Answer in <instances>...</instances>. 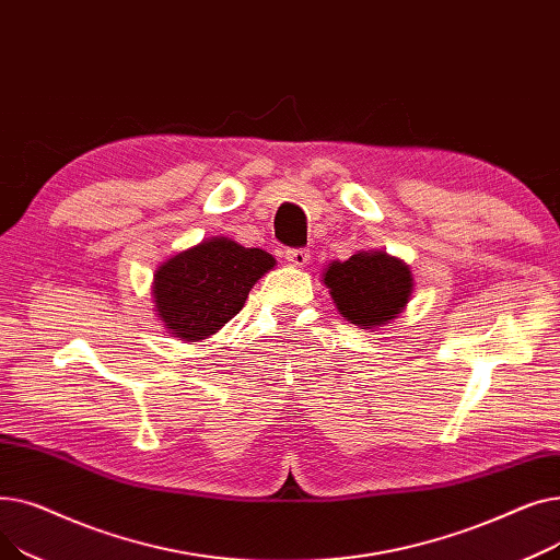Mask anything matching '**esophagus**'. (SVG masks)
<instances>
[{"mask_svg": "<svg viewBox=\"0 0 560 560\" xmlns=\"http://www.w3.org/2000/svg\"><path fill=\"white\" fill-rule=\"evenodd\" d=\"M285 260L290 265H295V268H304V265L311 260V252L308 249H288Z\"/></svg>", "mask_w": 560, "mask_h": 560, "instance_id": "obj_1", "label": "esophagus"}]
</instances>
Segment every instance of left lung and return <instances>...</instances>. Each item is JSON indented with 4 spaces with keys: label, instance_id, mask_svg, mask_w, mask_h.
<instances>
[{
    "label": "left lung",
    "instance_id": "1",
    "mask_svg": "<svg viewBox=\"0 0 560 560\" xmlns=\"http://www.w3.org/2000/svg\"><path fill=\"white\" fill-rule=\"evenodd\" d=\"M322 281L338 313L361 329L393 325L413 295V275L408 265L378 249L357 252L347 260H331Z\"/></svg>",
    "mask_w": 560,
    "mask_h": 560
}]
</instances>
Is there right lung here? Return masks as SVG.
Instances as JSON below:
<instances>
[{
	"label": "right lung",
	"mask_w": 560,
	"mask_h": 560,
	"mask_svg": "<svg viewBox=\"0 0 560 560\" xmlns=\"http://www.w3.org/2000/svg\"><path fill=\"white\" fill-rule=\"evenodd\" d=\"M275 265V256L258 247H243L224 235L206 238L159 265L154 311L174 338L203 340L241 313L254 283Z\"/></svg>",
	"instance_id": "add662e5"
}]
</instances>
